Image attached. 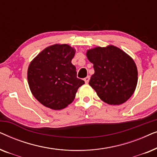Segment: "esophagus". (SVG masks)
Masks as SVG:
<instances>
[{
  "mask_svg": "<svg viewBox=\"0 0 157 157\" xmlns=\"http://www.w3.org/2000/svg\"><path fill=\"white\" fill-rule=\"evenodd\" d=\"M83 80H84V81H85V83H89V80H90V76H88L87 77H86V78L83 79Z\"/></svg>",
  "mask_w": 157,
  "mask_h": 157,
  "instance_id": "34e87169",
  "label": "esophagus"
}]
</instances>
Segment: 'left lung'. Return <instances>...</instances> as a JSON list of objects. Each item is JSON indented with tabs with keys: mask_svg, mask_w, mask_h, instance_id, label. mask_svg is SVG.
<instances>
[{
	"mask_svg": "<svg viewBox=\"0 0 157 157\" xmlns=\"http://www.w3.org/2000/svg\"><path fill=\"white\" fill-rule=\"evenodd\" d=\"M86 56L94 68L89 85L98 97L111 105L126 101L134 94L138 79L136 66L132 58L113 46L91 49Z\"/></svg>",
	"mask_w": 157,
	"mask_h": 157,
	"instance_id": "1",
	"label": "left lung"
}]
</instances>
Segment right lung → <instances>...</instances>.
<instances>
[{
  "label": "right lung",
  "instance_id": "1",
  "mask_svg": "<svg viewBox=\"0 0 157 157\" xmlns=\"http://www.w3.org/2000/svg\"><path fill=\"white\" fill-rule=\"evenodd\" d=\"M75 49L66 44L45 48L30 63L28 81L36 99L44 106L60 110L74 101L84 81L77 78L71 63Z\"/></svg>",
  "mask_w": 157,
  "mask_h": 157
}]
</instances>
